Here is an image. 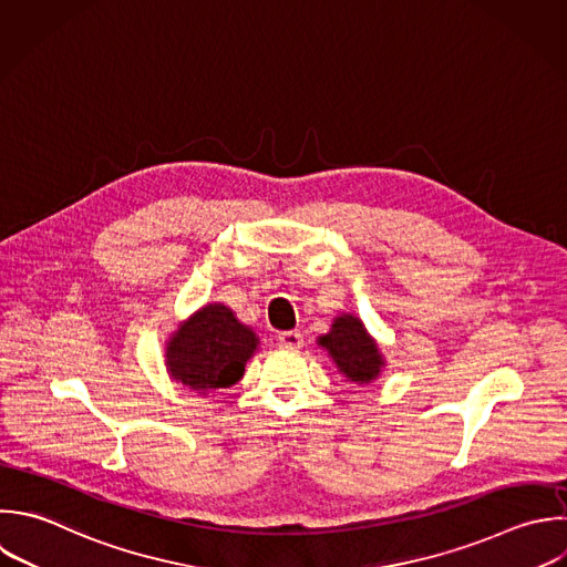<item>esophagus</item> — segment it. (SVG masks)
Masks as SVG:
<instances>
[{
    "mask_svg": "<svg viewBox=\"0 0 567 567\" xmlns=\"http://www.w3.org/2000/svg\"><path fill=\"white\" fill-rule=\"evenodd\" d=\"M279 343L281 348H288V350H299L303 346V334L299 330H288V332H281L279 334Z\"/></svg>",
    "mask_w": 567,
    "mask_h": 567,
    "instance_id": "34e87169",
    "label": "esophagus"
}]
</instances>
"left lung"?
Returning a JSON list of instances; mask_svg holds the SVG:
<instances>
[{
  "label": "left lung",
  "instance_id": "obj_1",
  "mask_svg": "<svg viewBox=\"0 0 567 567\" xmlns=\"http://www.w3.org/2000/svg\"><path fill=\"white\" fill-rule=\"evenodd\" d=\"M337 370L352 383H372L383 368V354L365 326L354 315H341L332 321L328 334L319 337Z\"/></svg>",
  "mask_w": 567,
  "mask_h": 567
}]
</instances>
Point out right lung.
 I'll use <instances>...</instances> for the list:
<instances>
[{"label":"right lung","mask_w":567,"mask_h":567,"mask_svg":"<svg viewBox=\"0 0 567 567\" xmlns=\"http://www.w3.org/2000/svg\"><path fill=\"white\" fill-rule=\"evenodd\" d=\"M257 346V334L228 306L208 303L173 332L166 365L175 381L206 394L237 383Z\"/></svg>","instance_id":"1"}]
</instances>
